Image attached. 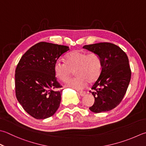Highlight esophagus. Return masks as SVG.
I'll return each mask as SVG.
<instances>
[{"label": "esophagus", "mask_w": 146, "mask_h": 146, "mask_svg": "<svg viewBox=\"0 0 146 146\" xmlns=\"http://www.w3.org/2000/svg\"><path fill=\"white\" fill-rule=\"evenodd\" d=\"M79 94H80V95L81 96H84L85 94H86V92H84V91H80Z\"/></svg>", "instance_id": "34e87169"}]
</instances>
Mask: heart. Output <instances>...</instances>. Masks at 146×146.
I'll list each match as a JSON object with an SVG mask.
<instances>
[{
  "instance_id": "1",
  "label": "heart",
  "mask_w": 146,
  "mask_h": 146,
  "mask_svg": "<svg viewBox=\"0 0 146 146\" xmlns=\"http://www.w3.org/2000/svg\"><path fill=\"white\" fill-rule=\"evenodd\" d=\"M101 68V58L98 54L76 50L66 56L65 62L57 61L54 66V72L57 78L66 82L74 71L76 76L65 86L80 90L86 86L87 82L92 84L98 80Z\"/></svg>"
}]
</instances>
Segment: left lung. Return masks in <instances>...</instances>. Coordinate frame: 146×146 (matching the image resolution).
Instances as JSON below:
<instances>
[{
	"label": "left lung",
	"instance_id": "obj_1",
	"mask_svg": "<svg viewBox=\"0 0 146 146\" xmlns=\"http://www.w3.org/2000/svg\"><path fill=\"white\" fill-rule=\"evenodd\" d=\"M83 48L98 54L102 61L101 74L90 91L95 102L89 109L96 113L113 110L123 99L131 79L127 55L109 42L86 45Z\"/></svg>",
	"mask_w": 146,
	"mask_h": 146
}]
</instances>
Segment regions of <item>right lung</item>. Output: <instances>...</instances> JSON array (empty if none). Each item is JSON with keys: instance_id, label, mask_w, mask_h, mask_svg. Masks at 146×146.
Instances as JSON below:
<instances>
[{"instance_id": "right-lung-1", "label": "right lung", "mask_w": 146, "mask_h": 146, "mask_svg": "<svg viewBox=\"0 0 146 146\" xmlns=\"http://www.w3.org/2000/svg\"><path fill=\"white\" fill-rule=\"evenodd\" d=\"M69 47L45 42L26 52L15 71L16 96L23 109L36 119L52 116L60 106L62 86L54 75V66Z\"/></svg>"}]
</instances>
